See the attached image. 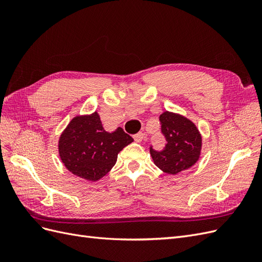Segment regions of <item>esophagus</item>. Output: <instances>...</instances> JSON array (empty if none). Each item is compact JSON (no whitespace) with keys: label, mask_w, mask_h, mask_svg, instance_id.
I'll return each instance as SVG.
<instances>
[{"label":"esophagus","mask_w":262,"mask_h":262,"mask_svg":"<svg viewBox=\"0 0 262 262\" xmlns=\"http://www.w3.org/2000/svg\"><path fill=\"white\" fill-rule=\"evenodd\" d=\"M133 139H134V141H136V142H142V140L144 139V134L142 133V132H139L137 134H134Z\"/></svg>","instance_id":"34e87169"}]
</instances>
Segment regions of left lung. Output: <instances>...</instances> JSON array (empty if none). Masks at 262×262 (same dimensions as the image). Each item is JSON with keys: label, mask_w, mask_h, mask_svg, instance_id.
<instances>
[{"label": "left lung", "mask_w": 262, "mask_h": 262, "mask_svg": "<svg viewBox=\"0 0 262 262\" xmlns=\"http://www.w3.org/2000/svg\"><path fill=\"white\" fill-rule=\"evenodd\" d=\"M160 123L165 144L161 149L149 145L155 165L171 175L191 167L201 150V136L195 125L187 118L168 112L160 116Z\"/></svg>", "instance_id": "8db88e82"}]
</instances>
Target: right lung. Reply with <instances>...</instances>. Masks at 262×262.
Masks as SVG:
<instances>
[{
	"label": "right lung",
	"mask_w": 262,
	"mask_h": 262,
	"mask_svg": "<svg viewBox=\"0 0 262 262\" xmlns=\"http://www.w3.org/2000/svg\"><path fill=\"white\" fill-rule=\"evenodd\" d=\"M133 142L122 128L107 132L97 113L76 117L61 134L60 157L74 175L96 181L114 167L118 153Z\"/></svg>",
	"instance_id": "add662e5"
}]
</instances>
